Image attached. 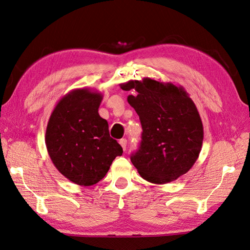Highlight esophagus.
<instances>
[{"label":"esophagus","instance_id":"obj_1","mask_svg":"<svg viewBox=\"0 0 250 250\" xmlns=\"http://www.w3.org/2000/svg\"><path fill=\"white\" fill-rule=\"evenodd\" d=\"M119 144L121 145L122 149L125 150V148H126V144H128V141H126L125 139H121V140L119 141Z\"/></svg>","mask_w":250,"mask_h":250}]
</instances>
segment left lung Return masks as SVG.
<instances>
[{
	"label": "left lung",
	"instance_id": "8db88e82",
	"mask_svg": "<svg viewBox=\"0 0 250 250\" xmlns=\"http://www.w3.org/2000/svg\"><path fill=\"white\" fill-rule=\"evenodd\" d=\"M133 90L128 102L140 116L142 142L131 161L152 184L176 180L193 167L203 144V124L193 101L182 86L149 77L120 83Z\"/></svg>",
	"mask_w": 250,
	"mask_h": 250
}]
</instances>
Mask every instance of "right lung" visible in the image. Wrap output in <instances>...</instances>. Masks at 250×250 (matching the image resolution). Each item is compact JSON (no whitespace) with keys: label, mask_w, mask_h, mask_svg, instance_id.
<instances>
[{"label":"right lung","mask_w":250,"mask_h":250,"mask_svg":"<svg viewBox=\"0 0 250 250\" xmlns=\"http://www.w3.org/2000/svg\"><path fill=\"white\" fill-rule=\"evenodd\" d=\"M103 94L74 89L55 106L45 143L54 166L72 183L88 187L102 179L122 148L111 139L107 121L99 115Z\"/></svg>","instance_id":"1"}]
</instances>
